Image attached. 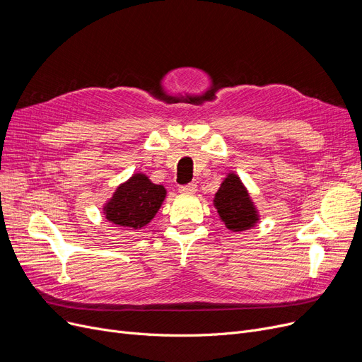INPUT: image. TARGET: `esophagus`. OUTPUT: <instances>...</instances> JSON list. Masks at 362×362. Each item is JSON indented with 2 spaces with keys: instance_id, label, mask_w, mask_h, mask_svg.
I'll return each mask as SVG.
<instances>
[{
  "instance_id": "34e87169",
  "label": "esophagus",
  "mask_w": 362,
  "mask_h": 362,
  "mask_svg": "<svg viewBox=\"0 0 362 362\" xmlns=\"http://www.w3.org/2000/svg\"><path fill=\"white\" fill-rule=\"evenodd\" d=\"M178 192L182 193V194H194L197 192V185L194 182L187 184V185H181L178 188Z\"/></svg>"
}]
</instances>
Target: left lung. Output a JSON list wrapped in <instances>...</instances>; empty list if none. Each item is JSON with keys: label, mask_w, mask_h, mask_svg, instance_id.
I'll list each match as a JSON object with an SVG mask.
<instances>
[{"label": "left lung", "mask_w": 362, "mask_h": 362, "mask_svg": "<svg viewBox=\"0 0 362 362\" xmlns=\"http://www.w3.org/2000/svg\"><path fill=\"white\" fill-rule=\"evenodd\" d=\"M214 206L219 219L234 233L250 230L261 221L259 211L235 172H230L221 182L214 197Z\"/></svg>", "instance_id": "1"}]
</instances>
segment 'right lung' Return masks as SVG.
I'll use <instances>...</instances> for the list:
<instances>
[{"instance_id":"right-lung-1","label":"right lung","mask_w":362,"mask_h":362,"mask_svg":"<svg viewBox=\"0 0 362 362\" xmlns=\"http://www.w3.org/2000/svg\"><path fill=\"white\" fill-rule=\"evenodd\" d=\"M165 199L166 188L162 184H154L143 172H136L116 187L103 206V214L124 230H140L156 216Z\"/></svg>"}]
</instances>
